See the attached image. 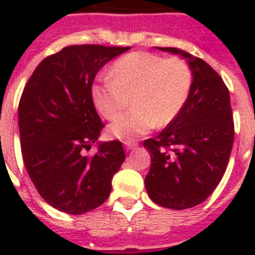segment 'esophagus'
<instances>
[{
  "instance_id": "1",
  "label": "esophagus",
  "mask_w": 255,
  "mask_h": 255,
  "mask_svg": "<svg viewBox=\"0 0 255 255\" xmlns=\"http://www.w3.org/2000/svg\"><path fill=\"white\" fill-rule=\"evenodd\" d=\"M124 144H126V149H127V151H131V149L137 147V143H136V141H126Z\"/></svg>"
}]
</instances>
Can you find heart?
I'll list each match as a JSON object with an SVG mask.
<instances>
[{
    "label": "heart",
    "mask_w": 255,
    "mask_h": 255,
    "mask_svg": "<svg viewBox=\"0 0 255 255\" xmlns=\"http://www.w3.org/2000/svg\"><path fill=\"white\" fill-rule=\"evenodd\" d=\"M193 74L180 58L151 53H132L112 65L110 77L91 87L92 102L100 115L114 119L132 102L131 111L118 116L110 135L132 141L155 127L167 126L180 114L189 98Z\"/></svg>",
    "instance_id": "obj_1"
}]
</instances>
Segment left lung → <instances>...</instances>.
<instances>
[{
	"label": "left lung",
	"instance_id": "obj_1",
	"mask_svg": "<svg viewBox=\"0 0 255 255\" xmlns=\"http://www.w3.org/2000/svg\"><path fill=\"white\" fill-rule=\"evenodd\" d=\"M188 59L193 74L189 98L176 118L143 143L151 153L144 180L157 205L188 209L213 193L225 173L234 141L229 90L201 58L176 47H157Z\"/></svg>",
	"mask_w": 255,
	"mask_h": 255
}]
</instances>
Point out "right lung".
I'll return each instance as SVG.
<instances>
[{"mask_svg": "<svg viewBox=\"0 0 255 255\" xmlns=\"http://www.w3.org/2000/svg\"><path fill=\"white\" fill-rule=\"evenodd\" d=\"M131 47L73 45L46 57L18 106L22 159L38 193L55 209L83 214L100 206L126 159L119 140L100 143L103 122L91 96L96 74Z\"/></svg>", "mask_w": 255, "mask_h": 255, "instance_id": "1", "label": "right lung"}]
</instances>
